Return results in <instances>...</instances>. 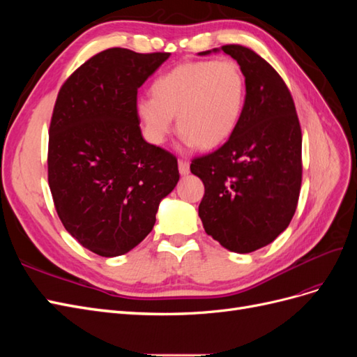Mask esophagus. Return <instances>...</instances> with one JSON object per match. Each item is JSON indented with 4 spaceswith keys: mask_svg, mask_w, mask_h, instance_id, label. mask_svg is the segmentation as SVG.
Segmentation results:
<instances>
[{
    "mask_svg": "<svg viewBox=\"0 0 357 357\" xmlns=\"http://www.w3.org/2000/svg\"><path fill=\"white\" fill-rule=\"evenodd\" d=\"M178 171L181 176L189 174V162L188 160H178Z\"/></svg>",
    "mask_w": 357,
    "mask_h": 357,
    "instance_id": "34e87169",
    "label": "esophagus"
}]
</instances>
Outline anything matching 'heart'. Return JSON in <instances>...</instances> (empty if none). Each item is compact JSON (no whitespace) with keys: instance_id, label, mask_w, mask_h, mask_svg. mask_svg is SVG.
I'll return each mask as SVG.
<instances>
[{"instance_id":"b5f03b06","label":"heart","mask_w":357,"mask_h":357,"mask_svg":"<svg viewBox=\"0 0 357 357\" xmlns=\"http://www.w3.org/2000/svg\"><path fill=\"white\" fill-rule=\"evenodd\" d=\"M245 79L234 61H189L159 77L152 96H139L135 114L149 143H165L177 117L183 143L202 150L222 146L240 121Z\"/></svg>"}]
</instances>
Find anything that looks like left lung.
<instances>
[{"mask_svg": "<svg viewBox=\"0 0 357 357\" xmlns=\"http://www.w3.org/2000/svg\"><path fill=\"white\" fill-rule=\"evenodd\" d=\"M232 56L245 77V100L220 149L192 160L204 183L198 214L205 232L235 253L273 243L294 218L302 180V134L286 83L252 49L226 45L201 52Z\"/></svg>", "mask_w": 357, "mask_h": 357, "instance_id": "left-lung-1", "label": "left lung"}]
</instances>
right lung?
Here are the masks:
<instances>
[{"label":"right lung","instance_id":"1","mask_svg":"<svg viewBox=\"0 0 357 357\" xmlns=\"http://www.w3.org/2000/svg\"><path fill=\"white\" fill-rule=\"evenodd\" d=\"M169 53L113 47L62 84L49 129V186L62 225L84 248L114 257L153 229L180 178L177 159L149 144L137 92Z\"/></svg>","mask_w":357,"mask_h":357}]
</instances>
